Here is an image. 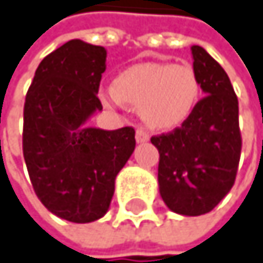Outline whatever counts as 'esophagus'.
Here are the masks:
<instances>
[{"label":"esophagus","mask_w":263,"mask_h":263,"mask_svg":"<svg viewBox=\"0 0 263 263\" xmlns=\"http://www.w3.org/2000/svg\"><path fill=\"white\" fill-rule=\"evenodd\" d=\"M149 134L144 131V129H141V128H138L137 131H135V140H137V143H146V141H149Z\"/></svg>","instance_id":"obj_1"}]
</instances>
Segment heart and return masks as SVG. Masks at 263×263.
<instances>
[{
	"label": "heart",
	"mask_w": 263,
	"mask_h": 263,
	"mask_svg": "<svg viewBox=\"0 0 263 263\" xmlns=\"http://www.w3.org/2000/svg\"><path fill=\"white\" fill-rule=\"evenodd\" d=\"M200 85L191 66L170 63H140L122 70L104 87L99 99L109 108L129 104L140 107L143 120L155 129L182 125L194 111Z\"/></svg>",
	"instance_id": "b5f03b06"
}]
</instances>
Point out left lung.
Returning <instances> with one entry per match:
<instances>
[{
	"label": "left lung",
	"mask_w": 263,
	"mask_h": 263,
	"mask_svg": "<svg viewBox=\"0 0 263 263\" xmlns=\"http://www.w3.org/2000/svg\"><path fill=\"white\" fill-rule=\"evenodd\" d=\"M193 70L204 98L182 126L152 137L159 152L158 185L179 215L208 214L233 186L241 156L238 99L224 69L202 46H191Z\"/></svg>",
	"instance_id": "obj_1"
}]
</instances>
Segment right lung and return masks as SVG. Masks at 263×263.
Returning <instances> with one entry per match:
<instances>
[{"label": "right lung", "instance_id": "add662e5", "mask_svg": "<svg viewBox=\"0 0 263 263\" xmlns=\"http://www.w3.org/2000/svg\"><path fill=\"white\" fill-rule=\"evenodd\" d=\"M107 49L73 39L40 61L24 107L22 147L39 200L72 223L107 214L114 183L135 149V131L91 128Z\"/></svg>", "mask_w": 263, "mask_h": 263}]
</instances>
